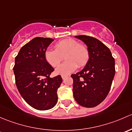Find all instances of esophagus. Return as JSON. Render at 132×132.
<instances>
[{
	"label": "esophagus",
	"instance_id": "34e87169",
	"mask_svg": "<svg viewBox=\"0 0 132 132\" xmlns=\"http://www.w3.org/2000/svg\"><path fill=\"white\" fill-rule=\"evenodd\" d=\"M67 76H66V75H62V79H65V78Z\"/></svg>",
	"mask_w": 132,
	"mask_h": 132
}]
</instances>
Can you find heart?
<instances>
[{"label": "heart", "mask_w": 132, "mask_h": 132, "mask_svg": "<svg viewBox=\"0 0 132 132\" xmlns=\"http://www.w3.org/2000/svg\"><path fill=\"white\" fill-rule=\"evenodd\" d=\"M55 50L47 48L44 52L46 62L53 67L60 64L65 56L66 61L56 69V73L68 74L74 72L78 67H82L88 63L89 53L88 47L73 39L60 40L55 45Z\"/></svg>", "instance_id": "b5f03b06"}]
</instances>
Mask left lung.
<instances>
[{
    "label": "left lung",
    "mask_w": 132,
    "mask_h": 132,
    "mask_svg": "<svg viewBox=\"0 0 132 132\" xmlns=\"http://www.w3.org/2000/svg\"><path fill=\"white\" fill-rule=\"evenodd\" d=\"M75 37L83 41L89 53L86 66L72 74L73 95L76 101L85 107H94L106 98L115 75V61L109 49L96 38L87 36Z\"/></svg>",
    "instance_id": "left-lung-1"
}]
</instances>
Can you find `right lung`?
<instances>
[{
    "label": "right lung",
    "mask_w": 132,
    "mask_h": 132,
    "mask_svg": "<svg viewBox=\"0 0 132 132\" xmlns=\"http://www.w3.org/2000/svg\"><path fill=\"white\" fill-rule=\"evenodd\" d=\"M53 41L51 38H34L20 49L13 68L20 95L28 105L40 111L56 105L57 90L62 82L61 76L50 77L54 69L44 58V52Z\"/></svg>",
    "instance_id": "obj_1"
}]
</instances>
